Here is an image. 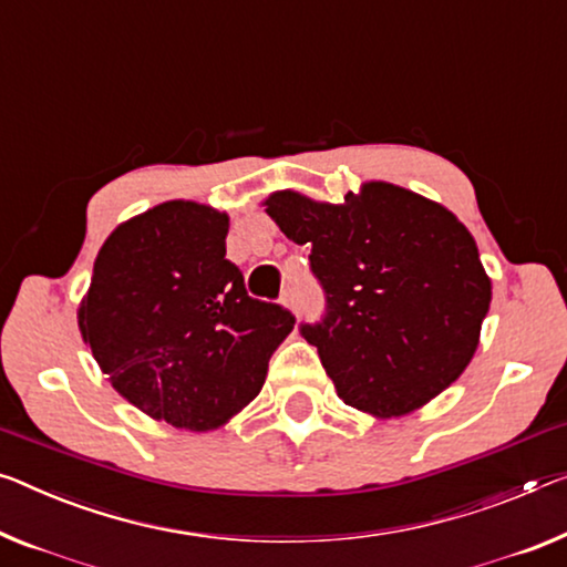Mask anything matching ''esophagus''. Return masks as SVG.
I'll use <instances>...</instances> for the list:
<instances>
[{
    "mask_svg": "<svg viewBox=\"0 0 567 567\" xmlns=\"http://www.w3.org/2000/svg\"><path fill=\"white\" fill-rule=\"evenodd\" d=\"M284 307H289L293 313H299V303H296V299H293V291L284 293Z\"/></svg>",
    "mask_w": 567,
    "mask_h": 567,
    "instance_id": "obj_1",
    "label": "esophagus"
}]
</instances>
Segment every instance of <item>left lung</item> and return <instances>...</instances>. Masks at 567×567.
<instances>
[{"label":"left lung","mask_w":567,"mask_h":567,"mask_svg":"<svg viewBox=\"0 0 567 567\" xmlns=\"http://www.w3.org/2000/svg\"><path fill=\"white\" fill-rule=\"evenodd\" d=\"M286 238L311 246L327 317L301 334L347 405L408 415L466 370L492 303L474 235L446 207L364 182L344 203L278 189L264 203Z\"/></svg>","instance_id":"obj_1"}]
</instances>
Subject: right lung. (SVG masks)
Segmentation results:
<instances>
[{
  "mask_svg": "<svg viewBox=\"0 0 567 567\" xmlns=\"http://www.w3.org/2000/svg\"><path fill=\"white\" fill-rule=\"evenodd\" d=\"M230 217L169 199L103 243L78 307L83 342L121 398L154 421L207 433L254 400L293 317L250 299L225 258Z\"/></svg>",
  "mask_w": 567,
  "mask_h": 567,
  "instance_id": "obj_1",
  "label": "right lung"
}]
</instances>
